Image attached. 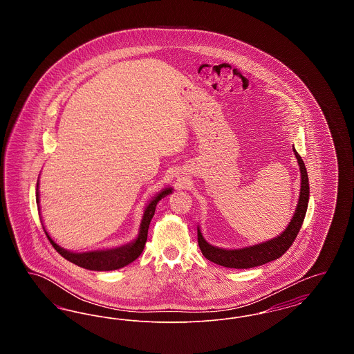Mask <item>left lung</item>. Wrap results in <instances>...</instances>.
<instances>
[{
    "label": "left lung",
    "mask_w": 354,
    "mask_h": 354,
    "mask_svg": "<svg viewBox=\"0 0 354 354\" xmlns=\"http://www.w3.org/2000/svg\"><path fill=\"white\" fill-rule=\"evenodd\" d=\"M295 156L297 159L299 167H300V174H301V185H300V196L299 202L296 205L295 214L289 224L286 225V230L280 235L254 244L250 247L244 248H236V250H225V248H219L215 247L209 243L205 241L203 237L201 227L198 225V243L201 247L203 256L208 259L209 261L223 266L227 268H236V270H247V268H253L259 267L263 264H267L272 260H276L281 257L284 253L289 250L295 239L297 237V234L303 225L304 218L308 209V202H309V180H308V172L305 169L301 156L297 153L296 149L293 147Z\"/></svg>",
    "instance_id": "left-lung-1"
}]
</instances>
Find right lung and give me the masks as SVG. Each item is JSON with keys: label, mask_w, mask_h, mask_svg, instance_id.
<instances>
[{"label": "right lung", "mask_w": 354, "mask_h": 354, "mask_svg": "<svg viewBox=\"0 0 354 354\" xmlns=\"http://www.w3.org/2000/svg\"><path fill=\"white\" fill-rule=\"evenodd\" d=\"M38 187H39V180H37V192H35L37 205H39V188ZM169 194H172V187H166L152 198V201H150V203L145 208L138 236L131 243H127L120 247L106 248V250H94V251H86V252H73V251H68V250L62 248L61 245H58L48 234L45 227H44V230H45V234L48 236L51 245L55 248V251L59 253L62 257L68 260L70 263H73L81 268H84V270H98V272L119 270V268H123V267L129 266L130 263H133L140 256V253L143 252L145 244L147 241L149 225H150V221L155 214L156 204Z\"/></svg>", "instance_id": "1"}]
</instances>
